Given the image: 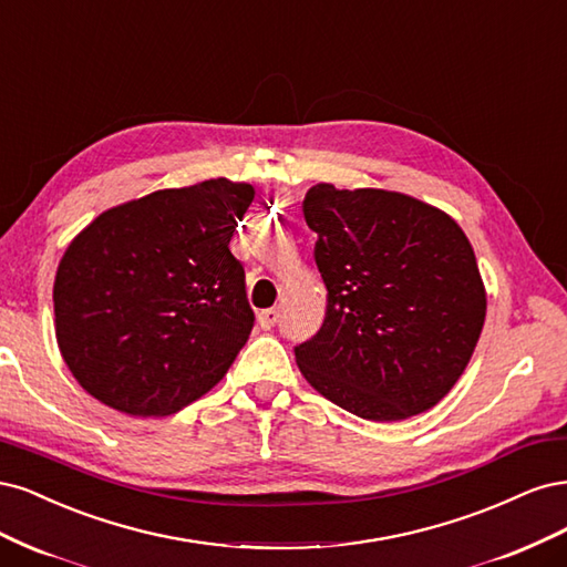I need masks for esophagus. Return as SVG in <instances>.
<instances>
[{
  "mask_svg": "<svg viewBox=\"0 0 567 567\" xmlns=\"http://www.w3.org/2000/svg\"><path fill=\"white\" fill-rule=\"evenodd\" d=\"M280 320V308H266L259 313V324L261 330H270V327H276Z\"/></svg>",
  "mask_w": 567,
  "mask_h": 567,
  "instance_id": "esophagus-1",
  "label": "esophagus"
}]
</instances>
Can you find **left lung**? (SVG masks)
I'll return each mask as SVG.
<instances>
[{"instance_id":"1","label":"left lung","mask_w":567,"mask_h":567,"mask_svg":"<svg viewBox=\"0 0 567 567\" xmlns=\"http://www.w3.org/2000/svg\"><path fill=\"white\" fill-rule=\"evenodd\" d=\"M303 216L327 287L320 332L295 349L320 395L370 422L426 412L466 370L485 322L476 254L422 199L318 184Z\"/></svg>"}]
</instances>
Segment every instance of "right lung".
I'll use <instances>...</instances> for the list:
<instances>
[{
    "instance_id": "right-lung-1",
    "label": "right lung",
    "mask_w": 567,
    "mask_h": 567,
    "mask_svg": "<svg viewBox=\"0 0 567 567\" xmlns=\"http://www.w3.org/2000/svg\"><path fill=\"white\" fill-rule=\"evenodd\" d=\"M254 199L209 178L96 216L53 282L56 341L80 386L132 416L174 414L224 379L254 327L228 245Z\"/></svg>"
}]
</instances>
